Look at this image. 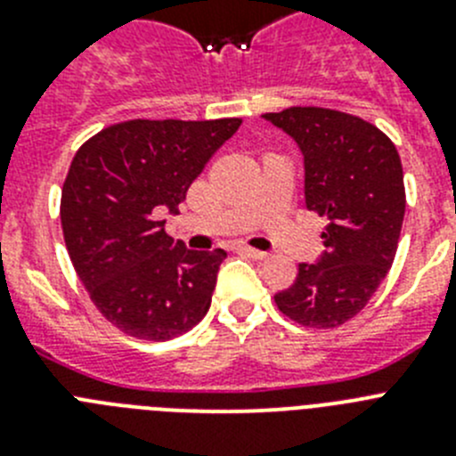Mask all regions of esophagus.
<instances>
[{
	"label": "esophagus",
	"mask_w": 456,
	"mask_h": 456,
	"mask_svg": "<svg viewBox=\"0 0 456 456\" xmlns=\"http://www.w3.org/2000/svg\"><path fill=\"white\" fill-rule=\"evenodd\" d=\"M237 251L244 253V256H248V257H256V260H265V257H267V253H265V251H257V248L244 247V244H241V247H237Z\"/></svg>",
	"instance_id": "esophagus-1"
}]
</instances>
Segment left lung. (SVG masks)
<instances>
[{"label": "left lung", "mask_w": 456, "mask_h": 456, "mask_svg": "<svg viewBox=\"0 0 456 456\" xmlns=\"http://www.w3.org/2000/svg\"><path fill=\"white\" fill-rule=\"evenodd\" d=\"M304 152L305 208L324 216V256L299 265L278 310L308 329H336L356 317L397 253L406 193L393 141L368 120L324 107L265 114Z\"/></svg>", "instance_id": "8db88e82"}]
</instances>
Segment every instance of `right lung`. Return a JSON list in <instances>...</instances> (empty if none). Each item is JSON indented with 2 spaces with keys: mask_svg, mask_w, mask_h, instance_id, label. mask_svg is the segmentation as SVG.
<instances>
[{
  "mask_svg": "<svg viewBox=\"0 0 456 456\" xmlns=\"http://www.w3.org/2000/svg\"><path fill=\"white\" fill-rule=\"evenodd\" d=\"M241 118L109 125L82 143L61 189L68 256L95 308L136 338L164 342L199 324L225 251H189L167 235L209 157Z\"/></svg>",
  "mask_w": 456,
  "mask_h": 456,
  "instance_id": "obj_1",
  "label": "right lung"
}]
</instances>
